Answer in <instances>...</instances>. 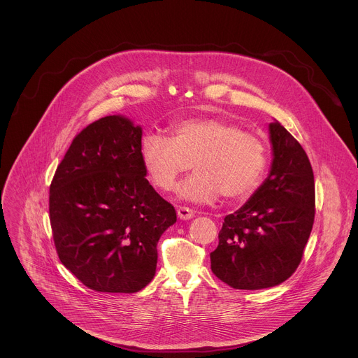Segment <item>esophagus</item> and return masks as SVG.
I'll use <instances>...</instances> for the list:
<instances>
[{
	"mask_svg": "<svg viewBox=\"0 0 358 358\" xmlns=\"http://www.w3.org/2000/svg\"><path fill=\"white\" fill-rule=\"evenodd\" d=\"M177 215H178L180 220L187 221V220H191L194 217V211L188 207H177Z\"/></svg>",
	"mask_w": 358,
	"mask_h": 358,
	"instance_id": "34e87169",
	"label": "esophagus"
}]
</instances>
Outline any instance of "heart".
Wrapping results in <instances>:
<instances>
[{"instance_id": "obj_1", "label": "heart", "mask_w": 358, "mask_h": 358, "mask_svg": "<svg viewBox=\"0 0 358 358\" xmlns=\"http://www.w3.org/2000/svg\"><path fill=\"white\" fill-rule=\"evenodd\" d=\"M141 162L150 182L171 191L189 167L195 173L178 188L194 202L245 199L265 177L266 143L257 134L220 117H194L174 123L169 138L148 133L141 140Z\"/></svg>"}]
</instances>
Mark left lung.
I'll list each match as a JSON object with an SVG mask.
<instances>
[{
    "instance_id": "8db88e82",
    "label": "left lung",
    "mask_w": 358,
    "mask_h": 358,
    "mask_svg": "<svg viewBox=\"0 0 358 358\" xmlns=\"http://www.w3.org/2000/svg\"><path fill=\"white\" fill-rule=\"evenodd\" d=\"M269 177L235 214L225 217L211 271L234 289L258 290L289 279L301 262L315 222V176L300 143L269 124Z\"/></svg>"
}]
</instances>
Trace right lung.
Instances as JSON below:
<instances>
[{"label": "right lung", "instance_id": "right-lung-1", "mask_svg": "<svg viewBox=\"0 0 358 358\" xmlns=\"http://www.w3.org/2000/svg\"><path fill=\"white\" fill-rule=\"evenodd\" d=\"M141 127L101 117L75 136L49 187L57 253L86 287L134 293L156 273L157 242L177 221L145 180Z\"/></svg>", "mask_w": 358, "mask_h": 358}]
</instances>
